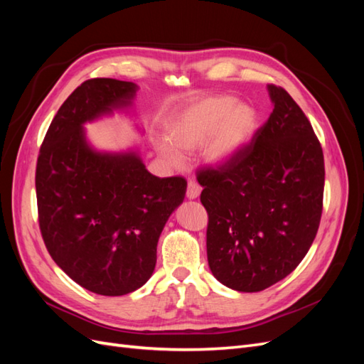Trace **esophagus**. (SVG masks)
I'll use <instances>...</instances> for the list:
<instances>
[{
    "mask_svg": "<svg viewBox=\"0 0 364 364\" xmlns=\"http://www.w3.org/2000/svg\"><path fill=\"white\" fill-rule=\"evenodd\" d=\"M200 185L196 183V182H188V185H186V197H188L190 200L193 199H197V197L200 196Z\"/></svg>",
    "mask_w": 364,
    "mask_h": 364,
    "instance_id": "1",
    "label": "esophagus"
}]
</instances>
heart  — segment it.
I'll return each mask as SVG.
<instances>
[{
    "label": "heart",
    "instance_id": "heart-1",
    "mask_svg": "<svg viewBox=\"0 0 364 364\" xmlns=\"http://www.w3.org/2000/svg\"><path fill=\"white\" fill-rule=\"evenodd\" d=\"M258 114L247 103H237L232 95H213L190 105L167 124V138L155 136L159 156L170 167H181L182 153L202 150L213 167L234 161L255 135Z\"/></svg>",
    "mask_w": 364,
    "mask_h": 364
}]
</instances>
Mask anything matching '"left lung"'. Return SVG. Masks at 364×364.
<instances>
[{"label": "left lung", "mask_w": 364, "mask_h": 364, "mask_svg": "<svg viewBox=\"0 0 364 364\" xmlns=\"http://www.w3.org/2000/svg\"><path fill=\"white\" fill-rule=\"evenodd\" d=\"M267 91L273 112L226 165L197 174L209 222L208 264L226 287L255 293L290 274L306 255L322 215L323 151L290 94Z\"/></svg>", "instance_id": "8db88e82"}]
</instances>
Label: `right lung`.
<instances>
[{"label":"right lung","mask_w":364,"mask_h":364,"mask_svg":"<svg viewBox=\"0 0 364 364\" xmlns=\"http://www.w3.org/2000/svg\"><path fill=\"white\" fill-rule=\"evenodd\" d=\"M138 86L83 82L53 118L36 165L39 228L51 258L83 289L123 296L144 285L186 181L147 171L136 150L100 151L85 124L132 106Z\"/></svg>","instance_id":"1"}]
</instances>
